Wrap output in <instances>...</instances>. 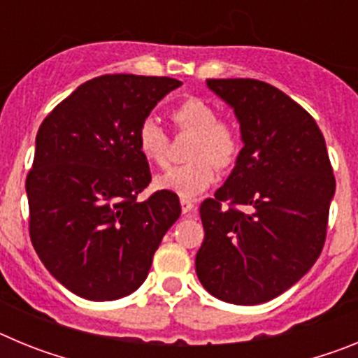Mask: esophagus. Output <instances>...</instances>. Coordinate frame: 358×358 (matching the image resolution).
Wrapping results in <instances>:
<instances>
[{"label":"esophagus","instance_id":"34e87169","mask_svg":"<svg viewBox=\"0 0 358 358\" xmlns=\"http://www.w3.org/2000/svg\"><path fill=\"white\" fill-rule=\"evenodd\" d=\"M194 208H195V204H194V201H192V199H185V197H182L181 199V211H182V213H189V211H192V210H194Z\"/></svg>","mask_w":358,"mask_h":358}]
</instances>
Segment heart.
<instances>
[{
	"label": "heart",
	"mask_w": 358,
	"mask_h": 358,
	"mask_svg": "<svg viewBox=\"0 0 358 358\" xmlns=\"http://www.w3.org/2000/svg\"><path fill=\"white\" fill-rule=\"evenodd\" d=\"M172 118L177 127L195 134L188 152L192 161L157 176L156 186L179 197H197L217 179L213 162L222 169L235 163L240 148L238 138L229 125L220 122L218 110L202 98H186L172 110ZM136 141L147 161L159 166L169 163V138L157 120L145 118L136 132Z\"/></svg>",
	"instance_id": "obj_1"
}]
</instances>
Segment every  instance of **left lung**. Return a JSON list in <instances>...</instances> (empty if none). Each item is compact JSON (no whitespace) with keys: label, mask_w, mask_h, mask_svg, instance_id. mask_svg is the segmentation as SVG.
Returning <instances> with one entry per match:
<instances>
[{"label":"left lung","mask_w":358,"mask_h":358,"mask_svg":"<svg viewBox=\"0 0 358 358\" xmlns=\"http://www.w3.org/2000/svg\"><path fill=\"white\" fill-rule=\"evenodd\" d=\"M206 85L233 109L243 147L215 199L201 204L195 273L222 301L260 305L296 285L321 255L335 177L315 120L283 91L252 78Z\"/></svg>","instance_id":"obj_1"}]
</instances>
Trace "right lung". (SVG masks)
<instances>
[{
    "mask_svg": "<svg viewBox=\"0 0 358 358\" xmlns=\"http://www.w3.org/2000/svg\"><path fill=\"white\" fill-rule=\"evenodd\" d=\"M182 82L103 75L84 82L44 118L27 177L30 238L61 285L91 301L140 289L179 215V197L156 192L136 132Z\"/></svg>",
    "mask_w": 358,
    "mask_h": 358,
    "instance_id": "obj_1",
    "label": "right lung"
}]
</instances>
